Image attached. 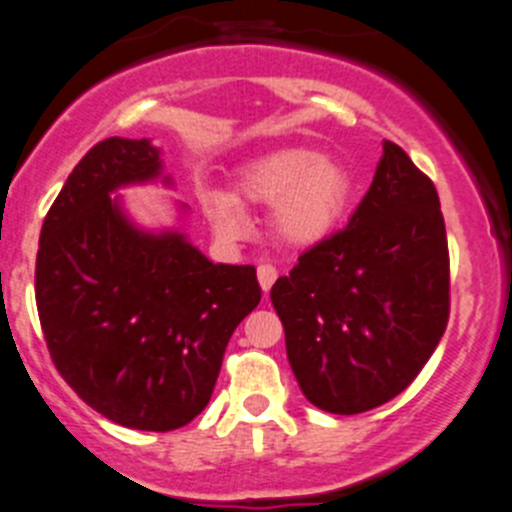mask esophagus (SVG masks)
<instances>
[{"label": "esophagus", "instance_id": "esophagus-1", "mask_svg": "<svg viewBox=\"0 0 512 512\" xmlns=\"http://www.w3.org/2000/svg\"><path fill=\"white\" fill-rule=\"evenodd\" d=\"M256 276H258V283H261V291L268 293L271 291L273 283H276L278 271H276V266H271V263H261V266L256 268Z\"/></svg>", "mask_w": 512, "mask_h": 512}]
</instances>
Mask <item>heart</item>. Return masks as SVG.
<instances>
[{
  "label": "heart",
  "instance_id": "1",
  "mask_svg": "<svg viewBox=\"0 0 512 512\" xmlns=\"http://www.w3.org/2000/svg\"><path fill=\"white\" fill-rule=\"evenodd\" d=\"M353 196L346 166L321 156L311 146H283L246 161L236 171V194L206 189L201 194L206 219L224 239L249 231L244 206H273L271 234L288 249H311L341 226Z\"/></svg>",
  "mask_w": 512,
  "mask_h": 512
}]
</instances>
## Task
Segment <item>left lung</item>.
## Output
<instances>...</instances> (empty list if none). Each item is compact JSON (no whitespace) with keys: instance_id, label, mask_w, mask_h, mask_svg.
Instances as JSON below:
<instances>
[{"instance_id":"8db88e82","label":"left lung","mask_w":512,"mask_h":512,"mask_svg":"<svg viewBox=\"0 0 512 512\" xmlns=\"http://www.w3.org/2000/svg\"><path fill=\"white\" fill-rule=\"evenodd\" d=\"M303 396L336 416L406 391L448 326L450 261L433 181L383 141L346 229L298 256L271 288Z\"/></svg>"}]
</instances>
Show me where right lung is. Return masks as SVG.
Returning <instances> with one entry per match:
<instances>
[{
  "label": "right lung",
  "mask_w": 512,
  "mask_h": 512,
  "mask_svg": "<svg viewBox=\"0 0 512 512\" xmlns=\"http://www.w3.org/2000/svg\"><path fill=\"white\" fill-rule=\"evenodd\" d=\"M161 169L149 139L91 146L44 219L34 273L64 381L109 421L156 433L204 411L231 333L261 301L254 266L211 263L181 231L139 229L111 199Z\"/></svg>",
  "instance_id": "add662e5"
}]
</instances>
